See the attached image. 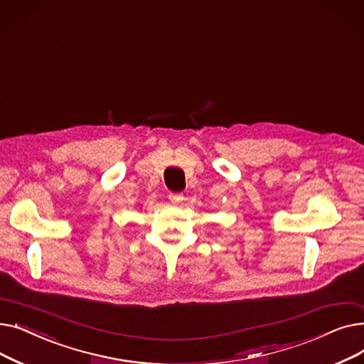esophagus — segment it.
I'll return each instance as SVG.
<instances>
[{
    "instance_id": "34e87169",
    "label": "esophagus",
    "mask_w": 364,
    "mask_h": 364,
    "mask_svg": "<svg viewBox=\"0 0 364 364\" xmlns=\"http://www.w3.org/2000/svg\"><path fill=\"white\" fill-rule=\"evenodd\" d=\"M169 200H171V203H174V205H178V203H181L183 202V195L181 193H169Z\"/></svg>"
}]
</instances>
